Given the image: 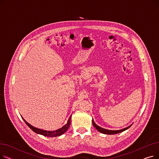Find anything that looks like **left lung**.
<instances>
[{
	"label": "left lung",
	"mask_w": 159,
	"mask_h": 159,
	"mask_svg": "<svg viewBox=\"0 0 159 159\" xmlns=\"http://www.w3.org/2000/svg\"><path fill=\"white\" fill-rule=\"evenodd\" d=\"M92 123H93V126H94L99 132H101V133H104V134H107V135H113V134H116V133H121V132H122V131H125V130L128 129L130 126H131V125H132V124H131V125H130V126H129L128 127L122 129H120V130H110V129H104V128H101V127L98 126V125H97V124L95 123L93 119H92Z\"/></svg>",
	"instance_id": "8db88e82"
}]
</instances>
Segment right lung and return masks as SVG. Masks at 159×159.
Returning a JSON list of instances; mask_svg holds the SVG:
<instances>
[{
  "instance_id": "right-lung-1",
  "label": "right lung",
  "mask_w": 159,
  "mask_h": 159,
  "mask_svg": "<svg viewBox=\"0 0 159 159\" xmlns=\"http://www.w3.org/2000/svg\"><path fill=\"white\" fill-rule=\"evenodd\" d=\"M71 117V115L70 116V118H69L68 122H67L66 124H65L63 127H62L61 128L55 130V131H47V130H44V129L37 128L34 126H31V125L30 124H29L27 121L25 120L23 118L22 119H23L24 121L25 122V123L28 125V126L35 133H37V134H40V135H44L46 137H58V136L62 135L67 130H68V129L69 128V127L70 126Z\"/></svg>"
}]
</instances>
